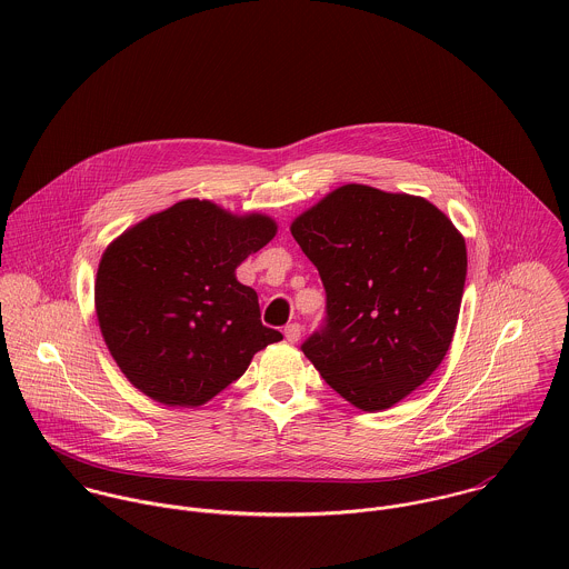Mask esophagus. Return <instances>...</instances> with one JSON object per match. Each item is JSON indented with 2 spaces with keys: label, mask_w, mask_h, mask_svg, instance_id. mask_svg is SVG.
Returning a JSON list of instances; mask_svg holds the SVG:
<instances>
[{
  "label": "esophagus",
  "mask_w": 569,
  "mask_h": 569,
  "mask_svg": "<svg viewBox=\"0 0 569 569\" xmlns=\"http://www.w3.org/2000/svg\"><path fill=\"white\" fill-rule=\"evenodd\" d=\"M284 337H287L289 343H298L300 337H302V328H300V325H289L284 328Z\"/></svg>",
  "instance_id": "1"
}]
</instances>
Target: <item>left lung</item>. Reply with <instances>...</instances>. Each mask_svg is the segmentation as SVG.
Listing matches in <instances>:
<instances>
[{"instance_id": "left-lung-1", "label": "left lung", "mask_w": 569, "mask_h": 569, "mask_svg": "<svg viewBox=\"0 0 569 569\" xmlns=\"http://www.w3.org/2000/svg\"><path fill=\"white\" fill-rule=\"evenodd\" d=\"M318 267L326 326L302 350L350 406H397L442 363L460 316L467 244L422 197L346 183L291 223Z\"/></svg>"}]
</instances>
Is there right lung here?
Wrapping results in <instances>:
<instances>
[{
  "mask_svg": "<svg viewBox=\"0 0 569 569\" xmlns=\"http://www.w3.org/2000/svg\"><path fill=\"white\" fill-rule=\"evenodd\" d=\"M276 232L267 214L183 199L109 243L96 273V318L140 392L168 407L203 406L282 339L260 322L256 291L237 280V267Z\"/></svg>",
  "mask_w": 569,
  "mask_h": 569,
  "instance_id": "1",
  "label": "right lung"
}]
</instances>
